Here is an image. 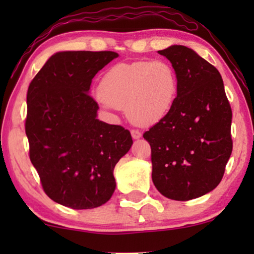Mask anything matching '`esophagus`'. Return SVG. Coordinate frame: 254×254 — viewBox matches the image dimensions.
<instances>
[{
    "label": "esophagus",
    "mask_w": 254,
    "mask_h": 254,
    "mask_svg": "<svg viewBox=\"0 0 254 254\" xmlns=\"http://www.w3.org/2000/svg\"><path fill=\"white\" fill-rule=\"evenodd\" d=\"M130 134H131V137H133L134 140H138V138H140V137L142 136V134H141L138 130H136V129L131 130Z\"/></svg>",
    "instance_id": "esophagus-1"
}]
</instances>
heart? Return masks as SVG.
<instances>
[{"label":"heart","mask_w":254,"mask_h":254,"mask_svg":"<svg viewBox=\"0 0 254 254\" xmlns=\"http://www.w3.org/2000/svg\"><path fill=\"white\" fill-rule=\"evenodd\" d=\"M178 89V75L168 61L123 62L103 76L97 100L106 112L126 107L131 123L145 127L168 116Z\"/></svg>","instance_id":"obj_1"}]
</instances>
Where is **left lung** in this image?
<instances>
[{
    "instance_id": "8db88e82",
    "label": "left lung",
    "mask_w": 254,
    "mask_h": 254,
    "mask_svg": "<svg viewBox=\"0 0 254 254\" xmlns=\"http://www.w3.org/2000/svg\"><path fill=\"white\" fill-rule=\"evenodd\" d=\"M158 54L172 64L179 89L168 116L143 134L152 182L168 199L189 201L223 178L232 151L231 107L221 74L192 48L172 45Z\"/></svg>"
}]
</instances>
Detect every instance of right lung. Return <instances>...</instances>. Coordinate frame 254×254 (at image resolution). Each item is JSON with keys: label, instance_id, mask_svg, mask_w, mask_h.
Returning a JSON list of instances; mask_svg holds the SVG:
<instances>
[{"label": "right lung", "instance_id": "obj_1", "mask_svg": "<svg viewBox=\"0 0 254 254\" xmlns=\"http://www.w3.org/2000/svg\"><path fill=\"white\" fill-rule=\"evenodd\" d=\"M116 52L64 51L52 55L27 90L30 159L45 193L72 209L106 203L116 190L114 166L133 144L121 126L97 119L90 97L97 72Z\"/></svg>", "mask_w": 254, "mask_h": 254}]
</instances>
